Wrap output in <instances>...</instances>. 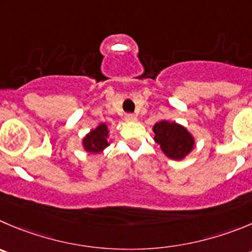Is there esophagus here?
<instances>
[{"instance_id":"esophagus-1","label":"esophagus","mask_w":252,"mask_h":252,"mask_svg":"<svg viewBox=\"0 0 252 252\" xmlns=\"http://www.w3.org/2000/svg\"><path fill=\"white\" fill-rule=\"evenodd\" d=\"M125 120L127 122H135L136 120H137V117L135 116V115H131V114H127L126 116H125Z\"/></svg>"}]
</instances>
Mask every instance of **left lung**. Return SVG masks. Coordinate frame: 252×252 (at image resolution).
<instances>
[{
  "instance_id": "obj_1",
  "label": "left lung",
  "mask_w": 252,
  "mask_h": 252,
  "mask_svg": "<svg viewBox=\"0 0 252 252\" xmlns=\"http://www.w3.org/2000/svg\"><path fill=\"white\" fill-rule=\"evenodd\" d=\"M152 131L160 151L171 159L183 160L194 150V136L183 125L177 124L176 121L160 120L153 125Z\"/></svg>"
}]
</instances>
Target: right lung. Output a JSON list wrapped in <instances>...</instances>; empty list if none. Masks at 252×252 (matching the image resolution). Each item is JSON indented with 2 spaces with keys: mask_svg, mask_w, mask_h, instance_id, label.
Masks as SVG:
<instances>
[{
  "mask_svg": "<svg viewBox=\"0 0 252 252\" xmlns=\"http://www.w3.org/2000/svg\"><path fill=\"white\" fill-rule=\"evenodd\" d=\"M109 127L106 124L97 125L94 130L86 133L81 140V146L84 151L92 155H97L109 147L111 141H109Z\"/></svg>",
  "mask_w": 252,
  "mask_h": 252,
  "instance_id": "right-lung-1",
  "label": "right lung"
}]
</instances>
